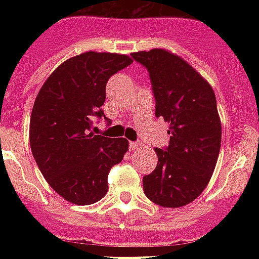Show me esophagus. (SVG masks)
Listing matches in <instances>:
<instances>
[{"instance_id":"34e87169","label":"esophagus","mask_w":259,"mask_h":259,"mask_svg":"<svg viewBox=\"0 0 259 259\" xmlns=\"http://www.w3.org/2000/svg\"><path fill=\"white\" fill-rule=\"evenodd\" d=\"M141 146H142L141 142H130L129 144L130 150H137V149H140Z\"/></svg>"}]
</instances>
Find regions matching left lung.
I'll return each instance as SVG.
<instances>
[{
    "instance_id": "obj_1",
    "label": "left lung",
    "mask_w": 259,
    "mask_h": 259,
    "mask_svg": "<svg viewBox=\"0 0 259 259\" xmlns=\"http://www.w3.org/2000/svg\"><path fill=\"white\" fill-rule=\"evenodd\" d=\"M149 71L156 117L169 123V145L156 148L157 166L142 180L146 197L177 208L208 185L221 150L222 123L212 87L191 64L169 51L132 54Z\"/></svg>"
}]
</instances>
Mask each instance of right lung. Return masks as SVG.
<instances>
[{
	"label": "right lung",
	"instance_id": "right-lung-1",
	"mask_svg": "<svg viewBox=\"0 0 259 259\" xmlns=\"http://www.w3.org/2000/svg\"><path fill=\"white\" fill-rule=\"evenodd\" d=\"M127 55L89 51L67 59L38 91L29 123V142L38 169L64 200L97 203L109 189L107 176L129 149L126 138L95 134L106 84L132 64Z\"/></svg>",
	"mask_w": 259,
	"mask_h": 259
}]
</instances>
